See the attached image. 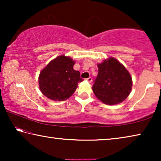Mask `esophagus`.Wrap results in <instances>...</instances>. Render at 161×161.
<instances>
[{"instance_id": "obj_1", "label": "esophagus", "mask_w": 161, "mask_h": 161, "mask_svg": "<svg viewBox=\"0 0 161 161\" xmlns=\"http://www.w3.org/2000/svg\"><path fill=\"white\" fill-rule=\"evenodd\" d=\"M86 81H88L89 83H91L92 81V77H89V78H87V79H86Z\"/></svg>"}]
</instances>
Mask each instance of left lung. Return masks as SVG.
<instances>
[{
  "mask_svg": "<svg viewBox=\"0 0 161 161\" xmlns=\"http://www.w3.org/2000/svg\"><path fill=\"white\" fill-rule=\"evenodd\" d=\"M98 75L92 86L98 99L107 105H115L126 99L132 88V78L126 67L114 58L97 64Z\"/></svg>",
  "mask_w": 161,
  "mask_h": 161,
  "instance_id": "left-lung-1",
  "label": "left lung"
}]
</instances>
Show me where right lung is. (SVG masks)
<instances>
[{
    "instance_id": "add662e5",
    "label": "right lung",
    "mask_w": 161,
    "mask_h": 161,
    "mask_svg": "<svg viewBox=\"0 0 161 161\" xmlns=\"http://www.w3.org/2000/svg\"><path fill=\"white\" fill-rule=\"evenodd\" d=\"M75 61L64 55L54 59L40 73L39 87L43 95L54 101H64L74 94L82 81L79 71L73 69Z\"/></svg>"
}]
</instances>
